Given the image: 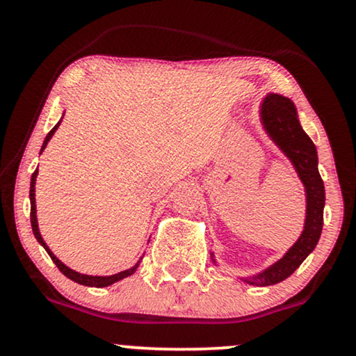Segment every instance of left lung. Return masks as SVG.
<instances>
[{"label":"left lung","mask_w":356,"mask_h":356,"mask_svg":"<svg viewBox=\"0 0 356 356\" xmlns=\"http://www.w3.org/2000/svg\"><path fill=\"white\" fill-rule=\"evenodd\" d=\"M259 117L268 137L295 167L298 177L303 182L306 194L305 227L296 243L275 264L257 275L241 277V281L246 284L269 286L281 283L286 277L291 276L316 248L323 229L325 186L318 172L316 147L301 127L295 104L288 97L268 93L261 102ZM211 257L216 264L214 254H211Z\"/></svg>","instance_id":"8db88e82"}]
</instances>
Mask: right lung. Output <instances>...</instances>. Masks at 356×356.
I'll use <instances>...</instances> for the list:
<instances>
[{"mask_svg": "<svg viewBox=\"0 0 356 356\" xmlns=\"http://www.w3.org/2000/svg\"><path fill=\"white\" fill-rule=\"evenodd\" d=\"M60 124H61V120H60L58 124H56L55 127H53V129L50 130V132H48V136H47V138H44V142H43V145H42V150H40V154H42L43 150L47 149L48 142H50V138L53 137V134L56 132V129H58ZM36 175H38V169H36L35 172H33V175H31V184H30V202H31V229H33V234H35L36 241H38V243L42 244V246H43L44 249H47L48 256L51 257V261H53V263L56 264V268H58L60 271L63 273V275L68 277V280L75 281V283H79V284H83V286H95V288H105V286H110V284L117 283V281L124 280V277H127V276H132L134 273L137 271L138 264H140V261H142V257H140V259L137 261V263H136V266H132V268L125 269V271H120V273H117V275H112V276H90V275H81V273L75 271V269L68 268L67 264H63V263H61V261L58 259V257H56L55 254H53V252H51V249L47 246V243H44V241H43L42 234H40V229H38V219H36V199H35V184H36Z\"/></svg>", "mask_w": 356, "mask_h": 356, "instance_id": "right-lung-1", "label": "right lung"}]
</instances>
